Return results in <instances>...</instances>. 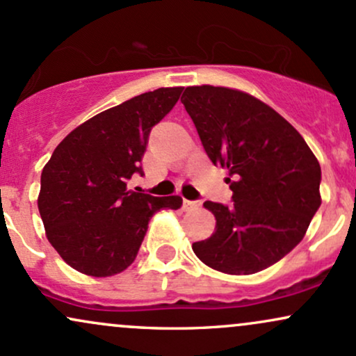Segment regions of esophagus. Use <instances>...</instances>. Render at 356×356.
Segmentation results:
<instances>
[{
    "instance_id": "1",
    "label": "esophagus",
    "mask_w": 356,
    "mask_h": 356,
    "mask_svg": "<svg viewBox=\"0 0 356 356\" xmlns=\"http://www.w3.org/2000/svg\"><path fill=\"white\" fill-rule=\"evenodd\" d=\"M182 207H184V209H186V211L197 209V207H201V201H187V199H184Z\"/></svg>"
}]
</instances>
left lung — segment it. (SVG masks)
Wrapping results in <instances>:
<instances>
[{
    "label": "left lung",
    "mask_w": 356,
    "mask_h": 356,
    "mask_svg": "<svg viewBox=\"0 0 356 356\" xmlns=\"http://www.w3.org/2000/svg\"><path fill=\"white\" fill-rule=\"evenodd\" d=\"M181 102L232 191L229 206L204 202L216 231L192 244L195 256L227 275L273 266L301 243L320 209L316 157L289 122L239 90L187 87Z\"/></svg>",
    "instance_id": "obj_1"
}]
</instances>
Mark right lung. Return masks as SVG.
Wrapping results in <instances>:
<instances>
[{
    "mask_svg": "<svg viewBox=\"0 0 356 356\" xmlns=\"http://www.w3.org/2000/svg\"><path fill=\"white\" fill-rule=\"evenodd\" d=\"M182 88H157L76 127L42 172L38 209L51 246L83 275L105 277L134 263L161 209H179V195L127 191L140 174L150 130L172 110Z\"/></svg>",
    "mask_w": 356,
    "mask_h": 356,
    "instance_id": "obj_1",
    "label": "right lung"
}]
</instances>
